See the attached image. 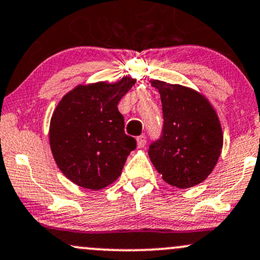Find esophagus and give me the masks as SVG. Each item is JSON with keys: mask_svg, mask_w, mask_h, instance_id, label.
<instances>
[{"mask_svg": "<svg viewBox=\"0 0 260 260\" xmlns=\"http://www.w3.org/2000/svg\"><path fill=\"white\" fill-rule=\"evenodd\" d=\"M145 143H147V138H145V136L137 137V145H138V148H143Z\"/></svg>", "mask_w": 260, "mask_h": 260, "instance_id": "34e87169", "label": "esophagus"}]
</instances>
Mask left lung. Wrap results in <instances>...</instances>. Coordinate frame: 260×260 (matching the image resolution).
<instances>
[{
  "label": "left lung",
  "mask_w": 260,
  "mask_h": 260,
  "mask_svg": "<svg viewBox=\"0 0 260 260\" xmlns=\"http://www.w3.org/2000/svg\"><path fill=\"white\" fill-rule=\"evenodd\" d=\"M162 106V129L149 145V158L162 180L187 189L200 184L215 168L223 135L215 110L201 93L181 85L154 80Z\"/></svg>",
  "instance_id": "1"
}]
</instances>
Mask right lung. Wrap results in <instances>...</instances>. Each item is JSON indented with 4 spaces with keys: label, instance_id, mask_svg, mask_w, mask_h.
<instances>
[{
    "label": "right lung",
    "instance_id": "add662e5",
    "mask_svg": "<svg viewBox=\"0 0 260 260\" xmlns=\"http://www.w3.org/2000/svg\"><path fill=\"white\" fill-rule=\"evenodd\" d=\"M135 79L80 85L64 96L50 121L49 141L61 173L79 186L100 190L121 175L137 142L124 133L118 105Z\"/></svg>",
    "mask_w": 260,
    "mask_h": 260
}]
</instances>
